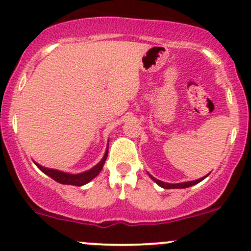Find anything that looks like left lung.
Returning a JSON list of instances; mask_svg holds the SVG:
<instances>
[{
	"instance_id": "1",
	"label": "left lung",
	"mask_w": 251,
	"mask_h": 251,
	"mask_svg": "<svg viewBox=\"0 0 251 251\" xmlns=\"http://www.w3.org/2000/svg\"><path fill=\"white\" fill-rule=\"evenodd\" d=\"M148 175H149V174H148ZM206 176H207V175H206ZM206 176L201 177V178H199V179H196V181L182 182V183H166V182H163V181H160V179H156L155 177H153V176H151V175H149V177H151V178L153 179V181L155 182V183L158 184V186L163 187V188H165V189H174V188H187V187H191V186H194V184L199 183V182H201V181H203V179H204L205 177H206Z\"/></svg>"
}]
</instances>
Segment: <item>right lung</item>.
<instances>
[{
	"label": "right lung",
	"instance_id": "1",
	"mask_svg": "<svg viewBox=\"0 0 251 251\" xmlns=\"http://www.w3.org/2000/svg\"><path fill=\"white\" fill-rule=\"evenodd\" d=\"M107 156H108V147H107V151H105L104 156L102 158V160L97 164V165L93 166L92 169L87 171H83V173L80 174H68V173H63V171L59 170H54V169H48V168H44L41 166L40 164H36L37 168L42 171L44 174H46L47 176H50V178H53L54 181L59 182L62 184H72V186H83V184L88 183L91 179L95 178L98 174L100 173V170L103 169V165H104L105 160H107Z\"/></svg>",
	"mask_w": 251,
	"mask_h": 251
}]
</instances>
